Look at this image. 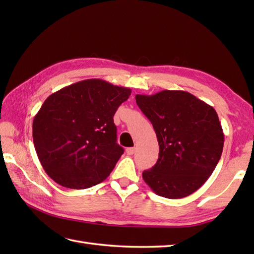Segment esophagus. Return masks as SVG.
Returning <instances> with one entry per match:
<instances>
[{
    "label": "esophagus",
    "mask_w": 254,
    "mask_h": 254,
    "mask_svg": "<svg viewBox=\"0 0 254 254\" xmlns=\"http://www.w3.org/2000/svg\"><path fill=\"white\" fill-rule=\"evenodd\" d=\"M134 153H135V147H128V148H127V155H133Z\"/></svg>",
    "instance_id": "obj_1"
}]
</instances>
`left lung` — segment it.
<instances>
[{"label": "left lung", "instance_id": "obj_1", "mask_svg": "<svg viewBox=\"0 0 254 254\" xmlns=\"http://www.w3.org/2000/svg\"><path fill=\"white\" fill-rule=\"evenodd\" d=\"M136 104L152 122L159 156L143 179L159 196L181 198L201 188L223 153L224 133L212 106L183 90L136 95Z\"/></svg>", "mask_w": 254, "mask_h": 254}]
</instances>
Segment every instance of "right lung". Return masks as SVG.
Instances as JSON below:
<instances>
[{
    "label": "right lung",
    "mask_w": 254,
    "mask_h": 254,
    "mask_svg": "<svg viewBox=\"0 0 254 254\" xmlns=\"http://www.w3.org/2000/svg\"><path fill=\"white\" fill-rule=\"evenodd\" d=\"M131 89L102 79L66 86L45 100L32 122L36 153L47 175L74 190L104 181L124 149L113 116Z\"/></svg>",
    "instance_id": "obj_1"
}]
</instances>
